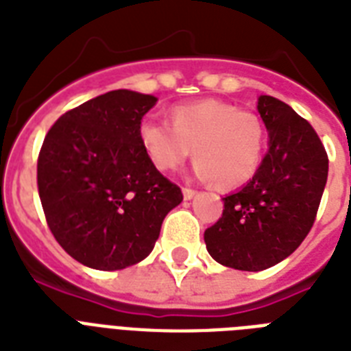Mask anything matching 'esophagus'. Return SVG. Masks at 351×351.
Listing matches in <instances>:
<instances>
[{
	"label": "esophagus",
	"mask_w": 351,
	"mask_h": 351,
	"mask_svg": "<svg viewBox=\"0 0 351 351\" xmlns=\"http://www.w3.org/2000/svg\"><path fill=\"white\" fill-rule=\"evenodd\" d=\"M182 195H184V198H186V200H191V198L197 195V191H195V189H191V187H182Z\"/></svg>",
	"instance_id": "34e87169"
}]
</instances>
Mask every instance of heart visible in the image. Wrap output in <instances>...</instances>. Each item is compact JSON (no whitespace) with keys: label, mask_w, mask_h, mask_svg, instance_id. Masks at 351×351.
Returning <instances> with one entry per match:
<instances>
[{"label":"heart","mask_w":351,"mask_h":351,"mask_svg":"<svg viewBox=\"0 0 351 351\" xmlns=\"http://www.w3.org/2000/svg\"><path fill=\"white\" fill-rule=\"evenodd\" d=\"M138 136L156 169L175 171L193 151L197 175L226 189L253 178L264 151L261 118L220 100L173 107L171 125L143 118Z\"/></svg>","instance_id":"1"}]
</instances>
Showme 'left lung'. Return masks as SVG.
Returning a JSON list of instances; mask_svg holds the SVG:
<instances>
[{"label":"left lung","instance_id":"left-lung-1","mask_svg":"<svg viewBox=\"0 0 351 351\" xmlns=\"http://www.w3.org/2000/svg\"><path fill=\"white\" fill-rule=\"evenodd\" d=\"M256 109L269 149L204 240L222 266L262 271L289 256L310 233L328 180V154L315 129L284 101L261 96Z\"/></svg>","mask_w":351,"mask_h":351}]
</instances>
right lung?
<instances>
[{"instance_id": "1", "label": "right lung", "mask_w": 351, "mask_h": 351, "mask_svg": "<svg viewBox=\"0 0 351 351\" xmlns=\"http://www.w3.org/2000/svg\"><path fill=\"white\" fill-rule=\"evenodd\" d=\"M151 95L118 89L58 118L38 156V191L49 230L84 266L112 271L143 261L165 215L182 202L138 136Z\"/></svg>"}]
</instances>
